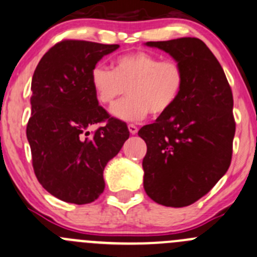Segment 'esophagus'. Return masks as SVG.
Segmentation results:
<instances>
[{
    "mask_svg": "<svg viewBox=\"0 0 257 257\" xmlns=\"http://www.w3.org/2000/svg\"><path fill=\"white\" fill-rule=\"evenodd\" d=\"M128 131H130V134H133V135H135V134H138V126H135V124H128Z\"/></svg>",
    "mask_w": 257,
    "mask_h": 257,
    "instance_id": "obj_1",
    "label": "esophagus"
}]
</instances>
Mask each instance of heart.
Segmentation results:
<instances>
[{"mask_svg":"<svg viewBox=\"0 0 257 257\" xmlns=\"http://www.w3.org/2000/svg\"><path fill=\"white\" fill-rule=\"evenodd\" d=\"M89 80L97 99L106 106L127 92L128 97L114 104L111 113L122 121H140L149 112L160 116L174 107L184 89L185 74L175 60L135 51L116 58L112 70L94 65Z\"/></svg>","mask_w":257,"mask_h":257,"instance_id":"1","label":"heart"}]
</instances>
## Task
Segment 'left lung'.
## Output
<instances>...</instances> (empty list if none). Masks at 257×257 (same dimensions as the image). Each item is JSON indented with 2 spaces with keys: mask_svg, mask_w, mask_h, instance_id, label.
Returning <instances> with one entry per match:
<instances>
[{
  "mask_svg": "<svg viewBox=\"0 0 257 257\" xmlns=\"http://www.w3.org/2000/svg\"><path fill=\"white\" fill-rule=\"evenodd\" d=\"M146 45L170 54L182 65L185 85L169 112L139 130L148 146L144 188L159 204L190 206L216 185L231 164L236 131L232 90L217 58L199 39Z\"/></svg>",
  "mask_w": 257,
  "mask_h": 257,
  "instance_id": "left-lung-1",
  "label": "left lung"
}]
</instances>
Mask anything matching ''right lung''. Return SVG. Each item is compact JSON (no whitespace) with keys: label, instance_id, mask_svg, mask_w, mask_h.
<instances>
[{"label":"right lung","instance_id":"right-lung-1","mask_svg":"<svg viewBox=\"0 0 257 257\" xmlns=\"http://www.w3.org/2000/svg\"><path fill=\"white\" fill-rule=\"evenodd\" d=\"M119 45L63 40L49 49L31 80L26 127L39 183L68 203L87 204L103 193V170L130 133L98 104L90 70ZM105 122L93 134L89 127Z\"/></svg>","mask_w":257,"mask_h":257}]
</instances>
